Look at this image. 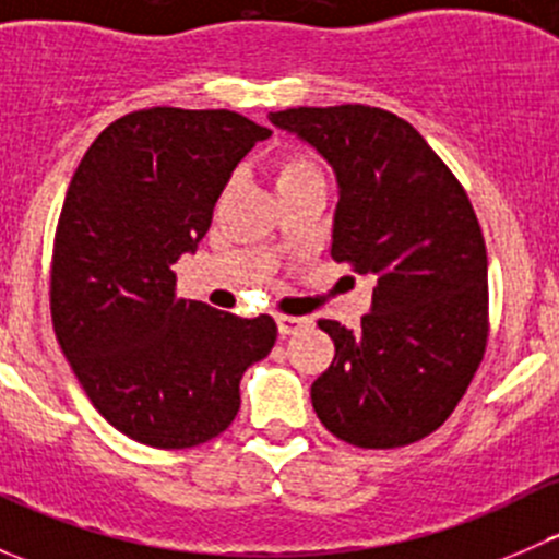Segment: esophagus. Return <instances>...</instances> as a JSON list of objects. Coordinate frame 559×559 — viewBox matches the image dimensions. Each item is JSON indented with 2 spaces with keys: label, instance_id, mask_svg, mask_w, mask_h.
<instances>
[{
  "label": "esophagus",
  "instance_id": "34e87169",
  "mask_svg": "<svg viewBox=\"0 0 559 559\" xmlns=\"http://www.w3.org/2000/svg\"><path fill=\"white\" fill-rule=\"evenodd\" d=\"M275 324H278V332L281 335H295L297 330H302L306 326V319H300V316H286V313H278L275 316Z\"/></svg>",
  "mask_w": 559,
  "mask_h": 559
}]
</instances>
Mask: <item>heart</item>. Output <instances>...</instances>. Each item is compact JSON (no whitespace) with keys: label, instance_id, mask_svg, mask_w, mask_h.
Instances as JSON below:
<instances>
[{"label":"heart","instance_id":"obj_1","mask_svg":"<svg viewBox=\"0 0 559 559\" xmlns=\"http://www.w3.org/2000/svg\"><path fill=\"white\" fill-rule=\"evenodd\" d=\"M273 180H275V189L281 191H289L297 189L302 183H313V180H321L319 167L308 154L302 151H289V154L278 156L273 165Z\"/></svg>","mask_w":559,"mask_h":559}]
</instances>
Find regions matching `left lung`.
Wrapping results in <instances>:
<instances>
[{
    "instance_id": "obj_1",
    "label": "left lung",
    "mask_w": 559,
    "mask_h": 559,
    "mask_svg": "<svg viewBox=\"0 0 559 559\" xmlns=\"http://www.w3.org/2000/svg\"><path fill=\"white\" fill-rule=\"evenodd\" d=\"M270 121L332 165L341 189L332 259L376 281L359 330L319 321L335 359L311 386L316 416L359 449L421 441L452 416L487 348V246L476 211L441 156L394 112L289 107Z\"/></svg>"
}]
</instances>
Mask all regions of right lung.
Instances as JSON below:
<instances>
[{
  "label": "right lung",
  "mask_w": 559,
  "mask_h": 559,
  "mask_svg": "<svg viewBox=\"0 0 559 559\" xmlns=\"http://www.w3.org/2000/svg\"><path fill=\"white\" fill-rule=\"evenodd\" d=\"M270 134L233 110L148 107L112 121L72 175L50 264L56 341L94 408L132 441L191 449L222 436L246 368L275 346L267 313L180 300L173 270Z\"/></svg>",
  "instance_id": "add662e5"
}]
</instances>
